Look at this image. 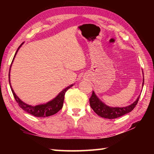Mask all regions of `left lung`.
<instances>
[{
	"label": "left lung",
	"mask_w": 154,
	"mask_h": 154,
	"mask_svg": "<svg viewBox=\"0 0 154 154\" xmlns=\"http://www.w3.org/2000/svg\"><path fill=\"white\" fill-rule=\"evenodd\" d=\"M144 85V76H143V87ZM140 95L138 96L137 100L133 103L128 106H124V107H113L106 105L105 103L100 100L97 96L96 95L94 92H92V94L90 98V105L93 109V111L101 118L106 119H115L124 116L125 114L130 113V111L133 110L136 106L137 104L139 101Z\"/></svg>",
	"instance_id": "1"
}]
</instances>
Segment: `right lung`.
I'll list each match as a JSON object with an SVG mask.
<instances>
[{"mask_svg":"<svg viewBox=\"0 0 154 154\" xmlns=\"http://www.w3.org/2000/svg\"><path fill=\"white\" fill-rule=\"evenodd\" d=\"M23 44H24V42L21 44L19 48H18L17 50L16 51V52H15L14 59H13L12 62L11 64V66H10V69H9V82L10 88H11L13 94H14L15 100H16V102L18 103L19 106L23 109V110L25 111L26 112H27V113L32 115V116L35 117H38V118H45V117L53 116V115L56 114L57 112H58L62 108L65 93H66V91L69 90L70 88L73 86L74 84L70 85L69 86L64 88V89L62 91H61V92H60L55 98L45 104H41V105L32 106L30 105H28V104L25 103L24 102H23V101L21 100V99L18 97L16 94H15V93L14 92V91L13 90L12 86L11 85V81H10V71H11V68L12 66L13 62L14 60L15 57L16 56L18 50H19L20 48H21V46H22Z\"/></svg>","mask_w":154,"mask_h":154,"instance_id":"obj_1","label":"right lung"}]
</instances>
